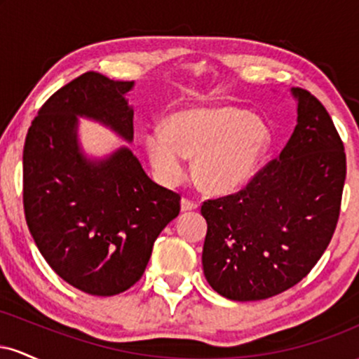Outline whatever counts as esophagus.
I'll use <instances>...</instances> for the list:
<instances>
[{
    "label": "esophagus",
    "mask_w": 359,
    "mask_h": 359,
    "mask_svg": "<svg viewBox=\"0 0 359 359\" xmlns=\"http://www.w3.org/2000/svg\"><path fill=\"white\" fill-rule=\"evenodd\" d=\"M180 208H182V211H194V209H197V203L196 201L189 199V197H184V199L180 201Z\"/></svg>",
    "instance_id": "1"
}]
</instances>
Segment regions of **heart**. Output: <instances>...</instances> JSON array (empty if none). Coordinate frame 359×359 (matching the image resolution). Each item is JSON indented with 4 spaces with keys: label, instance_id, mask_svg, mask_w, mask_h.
Listing matches in <instances>:
<instances>
[{
    "label": "heart",
    "instance_id": "obj_1",
    "mask_svg": "<svg viewBox=\"0 0 359 359\" xmlns=\"http://www.w3.org/2000/svg\"><path fill=\"white\" fill-rule=\"evenodd\" d=\"M270 145L265 123L233 106L191 108L165 119L163 130L148 131L145 150L160 182L179 185L185 160L192 175L209 192H229L253 175Z\"/></svg>",
    "mask_w": 359,
    "mask_h": 359
}]
</instances>
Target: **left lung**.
<instances>
[{
  "label": "left lung",
  "instance_id": "1",
  "mask_svg": "<svg viewBox=\"0 0 359 359\" xmlns=\"http://www.w3.org/2000/svg\"><path fill=\"white\" fill-rule=\"evenodd\" d=\"M297 126L278 158L241 191L204 201V275L217 294L248 302L282 294L331 243L346 179L343 140L317 97L292 89Z\"/></svg>",
  "mask_w": 359,
  "mask_h": 359
}]
</instances>
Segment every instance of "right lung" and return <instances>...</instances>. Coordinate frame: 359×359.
Instances as JSON below:
<instances>
[{"instance_id": "right-lung-1", "label": "right lung", "mask_w": 359, "mask_h": 359, "mask_svg": "<svg viewBox=\"0 0 359 359\" xmlns=\"http://www.w3.org/2000/svg\"><path fill=\"white\" fill-rule=\"evenodd\" d=\"M131 81L86 72L39 109L23 147V209L52 270L90 295L109 297L142 278L180 196L155 184L128 148L90 162L77 145V116L97 119L128 142Z\"/></svg>"}]
</instances>
